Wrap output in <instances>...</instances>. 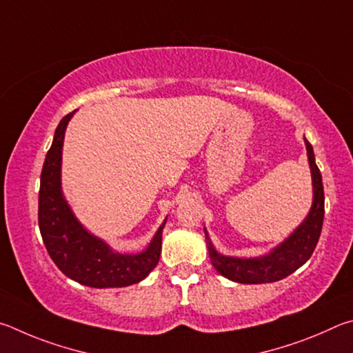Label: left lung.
I'll return each instance as SVG.
<instances>
[{"instance_id":"obj_1","label":"left lung","mask_w":353,"mask_h":353,"mask_svg":"<svg viewBox=\"0 0 353 353\" xmlns=\"http://www.w3.org/2000/svg\"><path fill=\"white\" fill-rule=\"evenodd\" d=\"M308 165L312 173L313 201L302 223L267 254L257 257H232L215 250L205 228L209 257L214 268L226 279L239 283H268L277 282L294 273L312 257L321 236L324 221V188L323 176L314 163V153L310 142L304 138Z\"/></svg>"}]
</instances>
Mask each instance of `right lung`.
I'll list each match as a JSON object with an SVG mask.
<instances>
[{
  "instance_id": "obj_1",
  "label": "right lung",
  "mask_w": 353,
  "mask_h": 353,
  "mask_svg": "<svg viewBox=\"0 0 353 353\" xmlns=\"http://www.w3.org/2000/svg\"><path fill=\"white\" fill-rule=\"evenodd\" d=\"M76 111L60 121L46 153L40 178L39 226L49 256L70 279L92 288H119L144 281L157 267L167 219L145 250L119 252L80 223L61 190V153L68 123Z\"/></svg>"
}]
</instances>
